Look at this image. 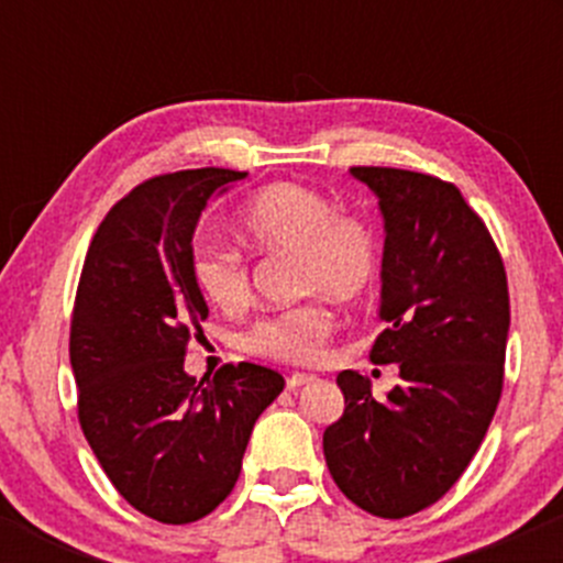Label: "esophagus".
I'll list each match as a JSON object with an SVG mask.
<instances>
[{"label": "esophagus", "instance_id": "esophagus-1", "mask_svg": "<svg viewBox=\"0 0 563 563\" xmlns=\"http://www.w3.org/2000/svg\"><path fill=\"white\" fill-rule=\"evenodd\" d=\"M310 382H316V376H313V373H291V376L286 378V387L294 391V389L305 387V384H310Z\"/></svg>", "mask_w": 563, "mask_h": 563}]
</instances>
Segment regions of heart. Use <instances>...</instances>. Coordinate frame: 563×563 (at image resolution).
Instances as JSON below:
<instances>
[{"label":"heart","mask_w":563,"mask_h":563,"mask_svg":"<svg viewBox=\"0 0 563 563\" xmlns=\"http://www.w3.org/2000/svg\"><path fill=\"white\" fill-rule=\"evenodd\" d=\"M242 236L258 253L294 255V294H327L338 302L365 297L382 275V242L362 214L338 212V203L313 187L277 181L247 201ZM192 280L209 305L236 313L250 302L247 266L220 242L192 247ZM332 332V310L321 299L255 321L242 349L275 362H310Z\"/></svg>","instance_id":"heart-1"}]
</instances>
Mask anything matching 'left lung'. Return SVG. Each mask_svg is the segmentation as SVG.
I'll return each mask as SVG.
<instances>
[{
	"instance_id": "1",
	"label": "left lung",
	"mask_w": 563,
	"mask_h": 563,
	"mask_svg": "<svg viewBox=\"0 0 563 563\" xmlns=\"http://www.w3.org/2000/svg\"><path fill=\"white\" fill-rule=\"evenodd\" d=\"M384 214L382 305L371 349L400 367L387 400L343 371V417L323 430V457L345 498L376 518L439 501L479 450L504 387L509 288L501 253L452 181L354 166Z\"/></svg>"
}]
</instances>
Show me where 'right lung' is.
Listing matches in <instances>:
<instances>
[{
  "label": "right lung",
  "instance_id": "obj_1",
  "mask_svg": "<svg viewBox=\"0 0 563 563\" xmlns=\"http://www.w3.org/2000/svg\"><path fill=\"white\" fill-rule=\"evenodd\" d=\"M231 168H190L133 187L100 223L70 323L78 422L119 496L161 523H192L240 479L255 419L280 395L277 371L240 362L196 382L190 338L209 308L192 280V234Z\"/></svg>",
  "mask_w": 563,
  "mask_h": 563
}]
</instances>
